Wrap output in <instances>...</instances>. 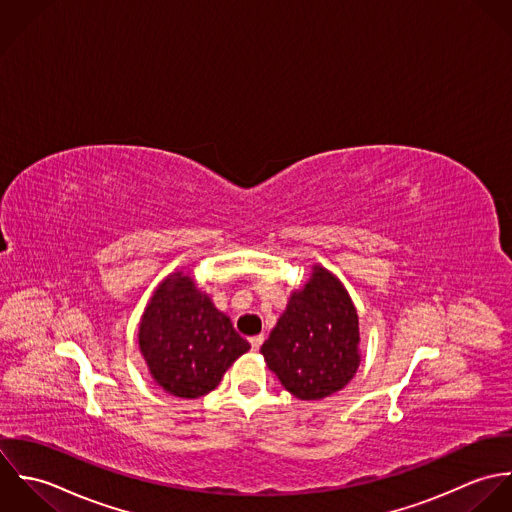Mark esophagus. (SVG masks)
<instances>
[{
    "label": "esophagus",
    "instance_id": "esophagus-1",
    "mask_svg": "<svg viewBox=\"0 0 512 512\" xmlns=\"http://www.w3.org/2000/svg\"><path fill=\"white\" fill-rule=\"evenodd\" d=\"M249 342H251V348H253V350H259V348H261V344L265 342V336H263V334L251 336V338H249Z\"/></svg>",
    "mask_w": 512,
    "mask_h": 512
}]
</instances>
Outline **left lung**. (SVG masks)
Segmentation results:
<instances>
[{
    "label": "left lung",
    "mask_w": 512,
    "mask_h": 512,
    "mask_svg": "<svg viewBox=\"0 0 512 512\" xmlns=\"http://www.w3.org/2000/svg\"><path fill=\"white\" fill-rule=\"evenodd\" d=\"M267 368L299 400L340 392L360 366V322L342 281L312 265L307 283L291 293L261 346Z\"/></svg>",
    "instance_id": "obj_1"
}]
</instances>
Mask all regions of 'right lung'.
Here are the masks:
<instances>
[{
	"label": "right lung",
	"instance_id": "obj_1",
	"mask_svg": "<svg viewBox=\"0 0 512 512\" xmlns=\"http://www.w3.org/2000/svg\"><path fill=\"white\" fill-rule=\"evenodd\" d=\"M138 344L154 382L186 400L215 390L227 368L251 348L182 269L154 289L138 324Z\"/></svg>",
	"mask_w": 512,
	"mask_h": 512
}]
</instances>
